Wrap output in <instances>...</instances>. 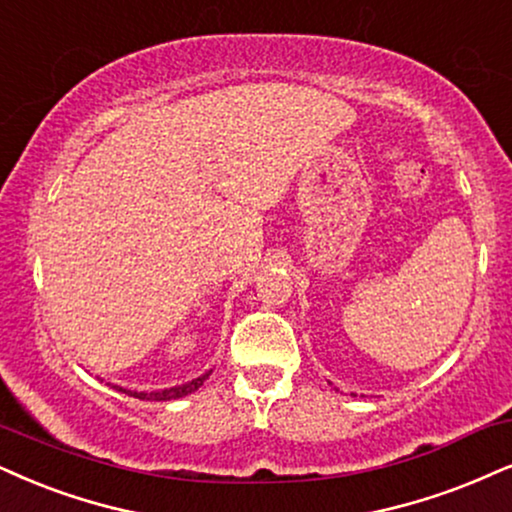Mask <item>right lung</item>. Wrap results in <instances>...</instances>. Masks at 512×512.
I'll list each match as a JSON object with an SVG mask.
<instances>
[{
    "label": "right lung",
    "mask_w": 512,
    "mask_h": 512,
    "mask_svg": "<svg viewBox=\"0 0 512 512\" xmlns=\"http://www.w3.org/2000/svg\"><path fill=\"white\" fill-rule=\"evenodd\" d=\"M208 375H211V370L204 372V375L197 377V380L192 382H185V384H178V387H170V389H159V391H130V389H123V387H116L113 384V389L116 391H123V394L128 396H135V399L140 401H173V399H182V396L192 394V391H197L201 384H204L208 380Z\"/></svg>",
    "instance_id": "add662e5"
}]
</instances>
